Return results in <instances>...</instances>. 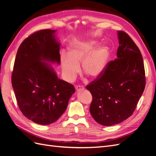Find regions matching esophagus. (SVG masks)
Here are the masks:
<instances>
[{
  "label": "esophagus",
  "instance_id": "34e87169",
  "mask_svg": "<svg viewBox=\"0 0 156 156\" xmlns=\"http://www.w3.org/2000/svg\"><path fill=\"white\" fill-rule=\"evenodd\" d=\"M75 90H76L77 91L83 90H84V87L81 85H76L75 86Z\"/></svg>",
  "mask_w": 156,
  "mask_h": 156
}]
</instances>
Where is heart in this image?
Listing matches in <instances>:
<instances>
[{"label": "heart", "mask_w": 156, "mask_h": 156, "mask_svg": "<svg viewBox=\"0 0 156 156\" xmlns=\"http://www.w3.org/2000/svg\"><path fill=\"white\" fill-rule=\"evenodd\" d=\"M96 45L95 40H77L70 44L68 54L61 53V68L67 81H72L76 77L81 62L82 71L87 76L96 77L102 72L106 64L108 51L104 45L94 49Z\"/></svg>", "instance_id": "b5f03b06"}]
</instances>
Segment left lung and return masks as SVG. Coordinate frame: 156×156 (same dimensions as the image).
<instances>
[{
    "instance_id": "left-lung-1",
    "label": "left lung",
    "mask_w": 156,
    "mask_h": 156,
    "mask_svg": "<svg viewBox=\"0 0 156 156\" xmlns=\"http://www.w3.org/2000/svg\"><path fill=\"white\" fill-rule=\"evenodd\" d=\"M117 58L86 87L92 96L90 114L105 126L119 124L132 115L146 84L143 56L129 36L118 31Z\"/></svg>"
}]
</instances>
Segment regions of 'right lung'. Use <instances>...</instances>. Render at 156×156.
Segmentation results:
<instances>
[{"instance_id": "obj_1", "label": "right lung", "mask_w": 156, "mask_h": 156, "mask_svg": "<svg viewBox=\"0 0 156 156\" xmlns=\"http://www.w3.org/2000/svg\"><path fill=\"white\" fill-rule=\"evenodd\" d=\"M55 32L41 30L27 37L17 50L12 75L20 109L28 119L41 125L53 123L62 116L75 90L44 62L60 63Z\"/></svg>"}]
</instances>
